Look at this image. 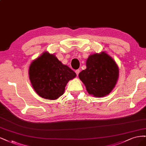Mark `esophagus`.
Here are the masks:
<instances>
[{
  "label": "esophagus",
  "mask_w": 146,
  "mask_h": 146,
  "mask_svg": "<svg viewBox=\"0 0 146 146\" xmlns=\"http://www.w3.org/2000/svg\"><path fill=\"white\" fill-rule=\"evenodd\" d=\"M75 72H76V75H77V76H78V74H79V72H80V70H76V71H75Z\"/></svg>",
  "instance_id": "obj_1"
}]
</instances>
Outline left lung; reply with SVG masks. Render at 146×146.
<instances>
[{"label": "left lung", "instance_id": "left-lung-1", "mask_svg": "<svg viewBox=\"0 0 146 146\" xmlns=\"http://www.w3.org/2000/svg\"><path fill=\"white\" fill-rule=\"evenodd\" d=\"M87 68L79 74L90 95L102 97L109 94L118 79V67L104 52L90 55L87 60Z\"/></svg>", "mask_w": 146, "mask_h": 146}]
</instances>
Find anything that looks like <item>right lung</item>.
I'll use <instances>...</instances> for the list:
<instances>
[{"mask_svg": "<svg viewBox=\"0 0 146 146\" xmlns=\"http://www.w3.org/2000/svg\"><path fill=\"white\" fill-rule=\"evenodd\" d=\"M29 74L37 95L51 100L62 96L69 80L76 76L71 68L48 52L44 53L31 63Z\"/></svg>", "mask_w": 146, "mask_h": 146, "instance_id": "add662e5", "label": "right lung"}]
</instances>
